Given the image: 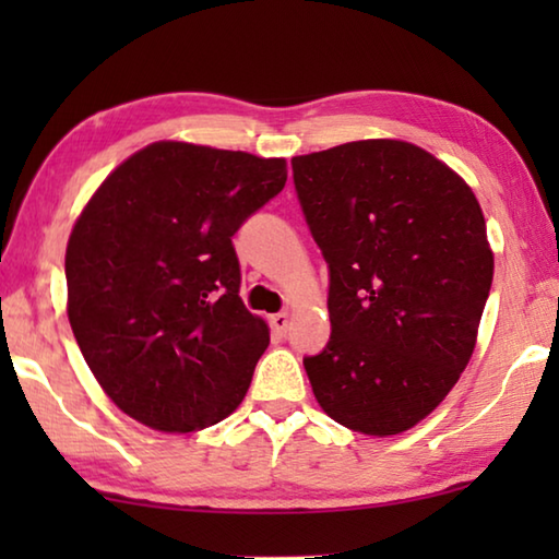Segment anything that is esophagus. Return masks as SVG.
<instances>
[{
	"mask_svg": "<svg viewBox=\"0 0 559 559\" xmlns=\"http://www.w3.org/2000/svg\"><path fill=\"white\" fill-rule=\"evenodd\" d=\"M269 323H271V328H273V333L283 335V333H286L288 323H290V316H288V313H276V316L269 318Z\"/></svg>",
	"mask_w": 559,
	"mask_h": 559,
	"instance_id": "obj_1",
	"label": "esophagus"
}]
</instances>
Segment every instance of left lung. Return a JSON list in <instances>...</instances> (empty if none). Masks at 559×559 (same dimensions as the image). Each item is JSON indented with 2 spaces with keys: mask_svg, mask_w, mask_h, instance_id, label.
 <instances>
[{
  "mask_svg": "<svg viewBox=\"0 0 559 559\" xmlns=\"http://www.w3.org/2000/svg\"><path fill=\"white\" fill-rule=\"evenodd\" d=\"M330 266L333 335L302 359L330 419L367 437L437 409L478 340L493 249L459 173L404 140H355L290 159Z\"/></svg>",
  "mask_w": 559,
  "mask_h": 559,
  "instance_id": "8db88e82",
  "label": "left lung"
}]
</instances>
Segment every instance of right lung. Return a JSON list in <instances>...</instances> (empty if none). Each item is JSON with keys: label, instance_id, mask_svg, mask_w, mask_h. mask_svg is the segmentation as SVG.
Wrapping results in <instances>:
<instances>
[{"label": "right lung", "instance_id": "add662e5", "mask_svg": "<svg viewBox=\"0 0 559 559\" xmlns=\"http://www.w3.org/2000/svg\"><path fill=\"white\" fill-rule=\"evenodd\" d=\"M286 177L283 157L157 140L83 206L66 246V313L130 419L189 433L243 402L271 335L239 298L231 236Z\"/></svg>", "mask_w": 559, "mask_h": 559}]
</instances>
